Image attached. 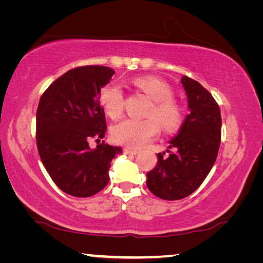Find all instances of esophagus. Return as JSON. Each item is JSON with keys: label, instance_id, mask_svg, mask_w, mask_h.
I'll return each mask as SVG.
<instances>
[{"label": "esophagus", "instance_id": "esophagus-1", "mask_svg": "<svg viewBox=\"0 0 263 263\" xmlns=\"http://www.w3.org/2000/svg\"><path fill=\"white\" fill-rule=\"evenodd\" d=\"M123 152H124V154H126V155H136V154H138L137 149H133V148H130V147H125L123 149Z\"/></svg>", "mask_w": 263, "mask_h": 263}]
</instances>
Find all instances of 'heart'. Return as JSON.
Here are the masks:
<instances>
[{"label":"heart","instance_id":"obj_1","mask_svg":"<svg viewBox=\"0 0 263 263\" xmlns=\"http://www.w3.org/2000/svg\"><path fill=\"white\" fill-rule=\"evenodd\" d=\"M133 84L152 100L146 112L148 118L124 119L112 128V139L128 147H141L157 135L160 126L163 131H176L183 122V109L173 100V89L162 80L154 77H141L133 80ZM100 104L110 118L117 119L123 112V92L116 83L101 89Z\"/></svg>","mask_w":263,"mask_h":263}]
</instances>
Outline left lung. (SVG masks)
<instances>
[{
    "instance_id": "obj_1",
    "label": "left lung",
    "mask_w": 263,
    "mask_h": 263,
    "mask_svg": "<svg viewBox=\"0 0 263 263\" xmlns=\"http://www.w3.org/2000/svg\"><path fill=\"white\" fill-rule=\"evenodd\" d=\"M189 115L179 133L169 140L168 157L158 154V162L148 172L147 188L166 201L184 198L202 184L215 163L220 145V109L201 83L183 75L181 79Z\"/></svg>"
}]
</instances>
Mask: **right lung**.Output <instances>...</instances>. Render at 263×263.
Wrapping results in <instances>:
<instances>
[{"instance_id": "right-lung-1", "label": "right lung", "mask_w": 263, "mask_h": 263, "mask_svg": "<svg viewBox=\"0 0 263 263\" xmlns=\"http://www.w3.org/2000/svg\"><path fill=\"white\" fill-rule=\"evenodd\" d=\"M115 74L105 66H83L57 79L37 109V147L53 182L74 197H90L109 182L110 162L122 147L99 144L106 131L100 91Z\"/></svg>"}]
</instances>
